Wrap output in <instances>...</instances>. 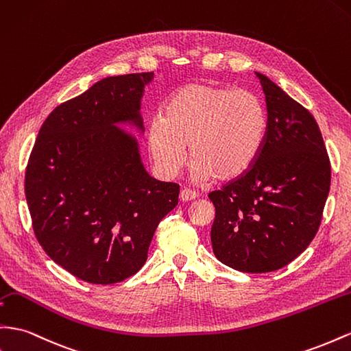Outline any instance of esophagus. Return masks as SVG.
I'll return each instance as SVG.
<instances>
[{"mask_svg":"<svg viewBox=\"0 0 351 351\" xmlns=\"http://www.w3.org/2000/svg\"><path fill=\"white\" fill-rule=\"evenodd\" d=\"M196 197H197V193L191 191V189H183V191L180 192V201L182 202H191V201H195Z\"/></svg>","mask_w":351,"mask_h":351,"instance_id":"1","label":"esophagus"}]
</instances>
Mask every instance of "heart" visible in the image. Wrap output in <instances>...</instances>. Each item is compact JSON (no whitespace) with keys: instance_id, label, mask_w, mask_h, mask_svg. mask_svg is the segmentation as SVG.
<instances>
[{"instance_id":"heart-1","label":"heart","mask_w":351,"mask_h":351,"mask_svg":"<svg viewBox=\"0 0 351 351\" xmlns=\"http://www.w3.org/2000/svg\"><path fill=\"white\" fill-rule=\"evenodd\" d=\"M267 113L257 94L193 82L168 99L164 118L149 127V149L160 173L173 177L186 164V147L199 182H229L258 158Z\"/></svg>"}]
</instances>
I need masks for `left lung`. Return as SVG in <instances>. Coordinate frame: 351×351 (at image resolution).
Returning a JSON list of instances; mask_svg holds the SVG:
<instances>
[{"label": "left lung", "mask_w": 351, "mask_h": 351, "mask_svg": "<svg viewBox=\"0 0 351 351\" xmlns=\"http://www.w3.org/2000/svg\"><path fill=\"white\" fill-rule=\"evenodd\" d=\"M267 130L258 158L208 197L215 206V257L246 273L285 267L316 236L330 186V162L313 115L266 75Z\"/></svg>", "instance_id": "obj_1"}]
</instances>
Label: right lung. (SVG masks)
I'll return each instance as SVG.
<instances>
[{
    "label": "right lung",
    "mask_w": 351,
    "mask_h": 351,
    "mask_svg": "<svg viewBox=\"0 0 351 351\" xmlns=\"http://www.w3.org/2000/svg\"><path fill=\"white\" fill-rule=\"evenodd\" d=\"M154 72L109 77L56 108L38 132L25 176L34 232L47 255L73 276L109 285L147 260L159 221L180 186L150 177L137 138L140 101Z\"/></svg>",
    "instance_id": "add662e5"
}]
</instances>
